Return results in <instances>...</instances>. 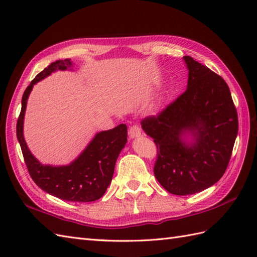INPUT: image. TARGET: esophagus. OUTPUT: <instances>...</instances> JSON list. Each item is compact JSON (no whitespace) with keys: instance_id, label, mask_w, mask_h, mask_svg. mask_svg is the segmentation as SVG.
Returning a JSON list of instances; mask_svg holds the SVG:
<instances>
[{"instance_id":"34e87169","label":"esophagus","mask_w":257,"mask_h":257,"mask_svg":"<svg viewBox=\"0 0 257 257\" xmlns=\"http://www.w3.org/2000/svg\"><path fill=\"white\" fill-rule=\"evenodd\" d=\"M141 136V128L137 124H134L129 128V138L130 139H135L138 138Z\"/></svg>"}]
</instances>
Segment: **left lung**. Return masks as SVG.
Masks as SVG:
<instances>
[{"label":"left lung","mask_w":257,"mask_h":257,"mask_svg":"<svg viewBox=\"0 0 257 257\" xmlns=\"http://www.w3.org/2000/svg\"><path fill=\"white\" fill-rule=\"evenodd\" d=\"M187 90L157 117L141 121L158 148L155 177L168 192L189 195L224 174L238 132L231 91L221 76L184 56Z\"/></svg>","instance_id":"left-lung-1"}]
</instances>
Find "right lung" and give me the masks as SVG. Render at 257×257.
Here are the masks:
<instances>
[{
    "label": "right lung",
    "instance_id": "1",
    "mask_svg": "<svg viewBox=\"0 0 257 257\" xmlns=\"http://www.w3.org/2000/svg\"><path fill=\"white\" fill-rule=\"evenodd\" d=\"M69 58L52 63L32 80L22 97V109L16 124V136L26 167L38 187L58 199L70 202H91L100 199L110 184L114 165L127 144V125L97 133L81 154L69 165H43L33 156L24 139V117L27 99L35 84L57 70H73Z\"/></svg>",
    "mask_w": 257,
    "mask_h": 257
}]
</instances>
